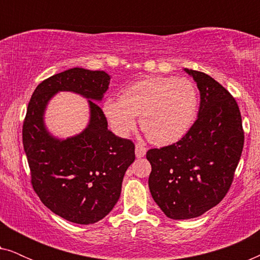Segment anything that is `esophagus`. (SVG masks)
<instances>
[{
  "instance_id": "obj_1",
  "label": "esophagus",
  "mask_w": 260,
  "mask_h": 260,
  "mask_svg": "<svg viewBox=\"0 0 260 260\" xmlns=\"http://www.w3.org/2000/svg\"><path fill=\"white\" fill-rule=\"evenodd\" d=\"M135 154H136V157L137 158L144 157L145 154H147V148H145L144 145L137 144L136 145V149H135Z\"/></svg>"
}]
</instances>
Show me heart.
<instances>
[{
    "label": "heart",
    "instance_id": "heart-1",
    "mask_svg": "<svg viewBox=\"0 0 260 260\" xmlns=\"http://www.w3.org/2000/svg\"><path fill=\"white\" fill-rule=\"evenodd\" d=\"M199 94L188 79L145 77L123 88L119 99L106 98L102 110L120 137L129 136L140 116L142 130L152 143L170 144L186 135L197 118Z\"/></svg>",
    "mask_w": 260,
    "mask_h": 260
}]
</instances>
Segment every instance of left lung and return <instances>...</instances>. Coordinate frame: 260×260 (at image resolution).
Segmentation results:
<instances>
[{"label":"left lung","instance_id":"1","mask_svg":"<svg viewBox=\"0 0 260 260\" xmlns=\"http://www.w3.org/2000/svg\"><path fill=\"white\" fill-rule=\"evenodd\" d=\"M183 71L200 91L198 119L175 144L147 152L151 197L174 220L200 216L225 198L244 147L236 99L208 74Z\"/></svg>","mask_w":260,"mask_h":260}]
</instances>
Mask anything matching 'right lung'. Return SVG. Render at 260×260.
Here are the masks:
<instances>
[{
    "label": "right lung",
    "instance_id": "obj_1",
    "mask_svg": "<svg viewBox=\"0 0 260 260\" xmlns=\"http://www.w3.org/2000/svg\"><path fill=\"white\" fill-rule=\"evenodd\" d=\"M111 76L73 67L35 88L27 108L22 140L31 184L46 207L67 221L90 225L105 218L120 197L123 177L135 161V144L108 129L101 103ZM59 91L88 99L89 122L83 132L61 139L44 122L49 102Z\"/></svg>",
    "mask_w": 260,
    "mask_h": 260
}]
</instances>
